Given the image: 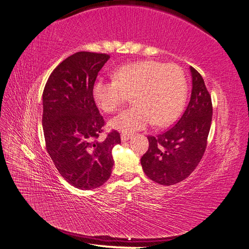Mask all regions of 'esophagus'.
Wrapping results in <instances>:
<instances>
[{
  "mask_svg": "<svg viewBox=\"0 0 249 249\" xmlns=\"http://www.w3.org/2000/svg\"><path fill=\"white\" fill-rule=\"evenodd\" d=\"M120 138H122L123 142H125V141H127V140L131 138V135H129V134H122V136H120Z\"/></svg>",
  "mask_w": 249,
  "mask_h": 249,
  "instance_id": "1",
  "label": "esophagus"
}]
</instances>
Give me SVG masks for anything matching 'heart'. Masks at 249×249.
<instances>
[{"instance_id": "heart-1", "label": "heart", "mask_w": 249, "mask_h": 249, "mask_svg": "<svg viewBox=\"0 0 249 249\" xmlns=\"http://www.w3.org/2000/svg\"><path fill=\"white\" fill-rule=\"evenodd\" d=\"M129 95L135 106L112 118L111 127L131 134L152 124L167 125L184 108L187 95L184 72L176 64L144 60L119 66L114 79L99 78L94 82V101L106 113L117 111Z\"/></svg>"}]
</instances>
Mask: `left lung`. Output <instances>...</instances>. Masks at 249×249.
<instances>
[{"instance_id":"8db88e82","label":"left lung","mask_w":249,"mask_h":249,"mask_svg":"<svg viewBox=\"0 0 249 249\" xmlns=\"http://www.w3.org/2000/svg\"><path fill=\"white\" fill-rule=\"evenodd\" d=\"M189 70L192 90L184 114L168 131L147 137L149 147L141 158L143 171L160 185H175L189 177L206 150L212 101L200 73L192 66Z\"/></svg>"}]
</instances>
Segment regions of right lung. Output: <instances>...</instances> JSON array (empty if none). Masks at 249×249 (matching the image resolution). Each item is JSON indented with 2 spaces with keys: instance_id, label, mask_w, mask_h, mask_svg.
Wrapping results in <instances>:
<instances>
[{
  "instance_id": "add662e5",
  "label": "right lung",
  "mask_w": 249,
  "mask_h": 249,
  "mask_svg": "<svg viewBox=\"0 0 249 249\" xmlns=\"http://www.w3.org/2000/svg\"><path fill=\"white\" fill-rule=\"evenodd\" d=\"M110 56L78 52L53 71L42 94V126L47 150L67 183L82 190L95 189L108 180L120 143L116 131L97 140L104 118L94 99L97 73Z\"/></svg>"
}]
</instances>
